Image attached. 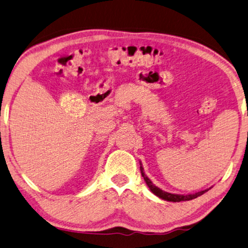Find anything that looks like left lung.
Returning a JSON list of instances; mask_svg holds the SVG:
<instances>
[{"label": "left lung", "instance_id": "obj_1", "mask_svg": "<svg viewBox=\"0 0 248 248\" xmlns=\"http://www.w3.org/2000/svg\"><path fill=\"white\" fill-rule=\"evenodd\" d=\"M140 163V172H141V176L144 177V180L146 182V184L148 185L149 189L153 192L155 196H158L159 198L163 199V201H167V202H186V201H192V199L197 198L199 196H202V194H205L206 192H208L210 188H207V189H203L201 190V192H197L195 194H187V195H181V194H171V193H168V192H164L161 188H159L158 186H155L151 180L149 179L148 176L145 174L144 172V168H142V164Z\"/></svg>", "mask_w": 248, "mask_h": 248}]
</instances>
